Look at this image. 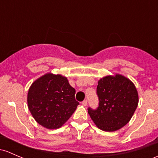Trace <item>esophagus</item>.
Returning <instances> with one entry per match:
<instances>
[{"mask_svg": "<svg viewBox=\"0 0 158 158\" xmlns=\"http://www.w3.org/2000/svg\"><path fill=\"white\" fill-rule=\"evenodd\" d=\"M82 105L85 107V106H87V104H88V101H86V100H84V101L82 102Z\"/></svg>", "mask_w": 158, "mask_h": 158, "instance_id": "esophagus-1", "label": "esophagus"}]
</instances>
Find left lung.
I'll return each instance as SVG.
<instances>
[{"mask_svg":"<svg viewBox=\"0 0 158 158\" xmlns=\"http://www.w3.org/2000/svg\"><path fill=\"white\" fill-rule=\"evenodd\" d=\"M98 107L88 113L99 129L114 132L127 124L137 108L139 96L134 84L119 74L107 76L97 86Z\"/></svg>","mask_w":158,"mask_h":158,"instance_id":"left-lung-1","label":"left lung"}]
</instances>
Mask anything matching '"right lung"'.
<instances>
[{"label": "right lung", "mask_w": 158, "mask_h": 158, "mask_svg": "<svg viewBox=\"0 0 158 158\" xmlns=\"http://www.w3.org/2000/svg\"><path fill=\"white\" fill-rule=\"evenodd\" d=\"M76 90L61 75L47 73L35 81L28 92V107L36 122L49 129L62 127L79 103Z\"/></svg>", "instance_id": "obj_1"}]
</instances>
